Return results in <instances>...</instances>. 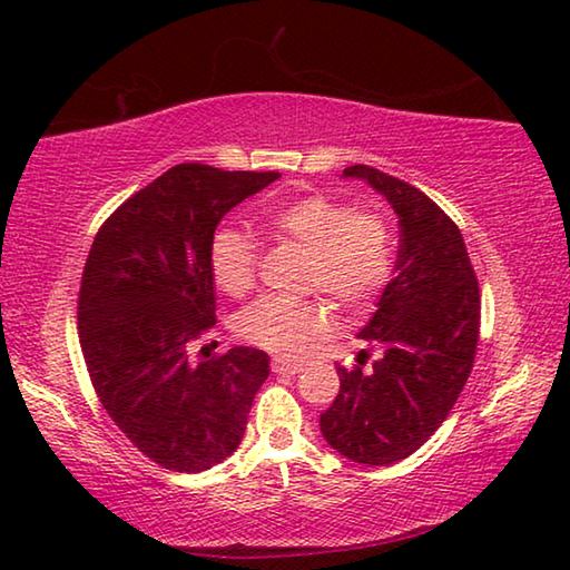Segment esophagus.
I'll use <instances>...</instances> for the list:
<instances>
[{"label": "esophagus", "mask_w": 570, "mask_h": 570, "mask_svg": "<svg viewBox=\"0 0 570 570\" xmlns=\"http://www.w3.org/2000/svg\"><path fill=\"white\" fill-rule=\"evenodd\" d=\"M302 366H304L302 362L284 360V356H274L272 360V370L278 374H296V372H302Z\"/></svg>", "instance_id": "34e87169"}]
</instances>
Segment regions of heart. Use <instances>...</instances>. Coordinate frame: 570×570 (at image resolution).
I'll return each mask as SVG.
<instances>
[{
    "label": "heart",
    "instance_id": "b5f03b06",
    "mask_svg": "<svg viewBox=\"0 0 570 570\" xmlns=\"http://www.w3.org/2000/svg\"><path fill=\"white\" fill-rule=\"evenodd\" d=\"M262 224L276 238L308 250L306 288H322L344 308H364L390 284L394 236L387 218L354 210L322 193L298 196L262 210ZM258 244L244 228L220 226L210 238V274L220 292L244 296L256 284ZM332 306L320 296H264L238 312L234 330L240 340L268 352L294 354L330 332Z\"/></svg>",
    "mask_w": 570,
    "mask_h": 570
}]
</instances>
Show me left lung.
<instances>
[{
  "label": "left lung",
  "mask_w": 570,
  "mask_h": 570,
  "mask_svg": "<svg viewBox=\"0 0 570 570\" xmlns=\"http://www.w3.org/2000/svg\"><path fill=\"white\" fill-rule=\"evenodd\" d=\"M344 178H362L387 198L400 218V250L394 278L360 332L382 356L366 372L336 370L340 394L320 428L340 455L392 465L432 438L465 387L480 336V288L460 228L435 200L370 166L344 168Z\"/></svg>",
  "instance_id": "8db88e82"
}]
</instances>
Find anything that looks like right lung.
Returning <instances> with one entry per match:
<instances>
[{"label": "right lung", "mask_w": 570, "mask_h": 570, "mask_svg": "<svg viewBox=\"0 0 570 570\" xmlns=\"http://www.w3.org/2000/svg\"><path fill=\"white\" fill-rule=\"evenodd\" d=\"M276 178L180 163L125 200L92 240L77 298L85 364L110 420L166 470L226 460L268 377L262 350L193 362L190 344L216 324L218 220Z\"/></svg>", "instance_id": "obj_1"}]
</instances>
